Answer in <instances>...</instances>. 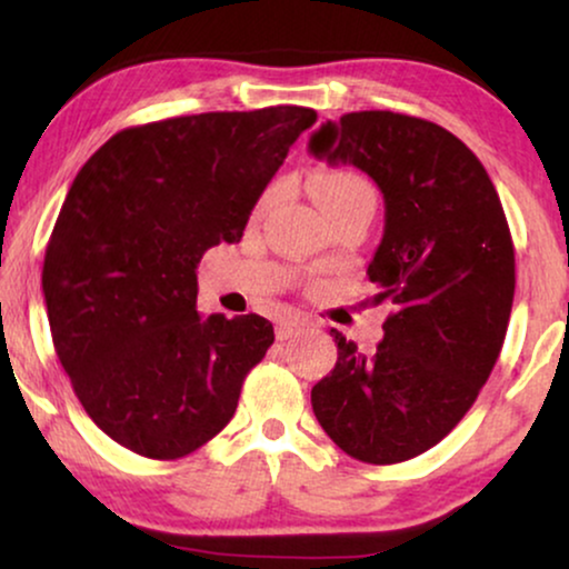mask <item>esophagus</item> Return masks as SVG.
Listing matches in <instances>:
<instances>
[{
    "label": "esophagus",
    "instance_id": "34e87169",
    "mask_svg": "<svg viewBox=\"0 0 569 569\" xmlns=\"http://www.w3.org/2000/svg\"><path fill=\"white\" fill-rule=\"evenodd\" d=\"M306 321H300V318H284V321L277 323V339L284 341V339H292L298 337V333L306 331Z\"/></svg>",
    "mask_w": 569,
    "mask_h": 569
}]
</instances>
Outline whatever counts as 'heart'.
Wrapping results in <instances>:
<instances>
[{"instance_id": "b5f03b06", "label": "heart", "mask_w": 569, "mask_h": 569, "mask_svg": "<svg viewBox=\"0 0 569 569\" xmlns=\"http://www.w3.org/2000/svg\"><path fill=\"white\" fill-rule=\"evenodd\" d=\"M308 189L318 201V207L323 209V214L339 207L355 204L360 199H376L370 183L360 173H352V170H326V173L310 178Z\"/></svg>"}]
</instances>
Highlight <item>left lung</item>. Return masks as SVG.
<instances>
[{"label": "left lung", "instance_id": "obj_1", "mask_svg": "<svg viewBox=\"0 0 569 569\" xmlns=\"http://www.w3.org/2000/svg\"><path fill=\"white\" fill-rule=\"evenodd\" d=\"M308 150L383 193L368 277L391 302L372 355L333 331L339 357L310 391L318 425L365 463L409 461L461 422L487 383L516 292V253L485 166L438 123L393 111L326 121Z\"/></svg>", "mask_w": 569, "mask_h": 569}]
</instances>
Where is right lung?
Wrapping results in <instances>:
<instances>
[{
    "label": "right lung",
    "mask_w": 569,
    "mask_h": 569,
    "mask_svg": "<svg viewBox=\"0 0 569 569\" xmlns=\"http://www.w3.org/2000/svg\"><path fill=\"white\" fill-rule=\"evenodd\" d=\"M313 108L152 121L113 134L77 173L43 259L53 349L92 422L173 461L212 440L274 341L267 318L197 310V267L238 243Z\"/></svg>",
    "instance_id": "obj_1"
}]
</instances>
